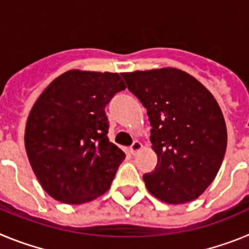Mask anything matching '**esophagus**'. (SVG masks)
Masks as SVG:
<instances>
[{
    "label": "esophagus",
    "mask_w": 249,
    "mask_h": 249,
    "mask_svg": "<svg viewBox=\"0 0 249 249\" xmlns=\"http://www.w3.org/2000/svg\"><path fill=\"white\" fill-rule=\"evenodd\" d=\"M142 143H141L140 141H135V142H133V143H132V146H131V148H129V151H131V153L132 155H136V153H137L138 151H140V149H142Z\"/></svg>",
    "instance_id": "obj_1"
}]
</instances>
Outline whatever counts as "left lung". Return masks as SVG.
Instances as JSON below:
<instances>
[{
    "mask_svg": "<svg viewBox=\"0 0 249 249\" xmlns=\"http://www.w3.org/2000/svg\"><path fill=\"white\" fill-rule=\"evenodd\" d=\"M147 108L151 143L158 160L143 176L160 201L182 204L198 198L218 173L227 148L223 113L213 94L178 68L122 73Z\"/></svg>",
    "mask_w": 249,
    "mask_h": 249,
    "instance_id": "obj_1",
    "label": "left lung"
}]
</instances>
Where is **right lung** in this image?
<instances>
[{
  "label": "right lung",
  "instance_id": "right-lung-1",
  "mask_svg": "<svg viewBox=\"0 0 249 249\" xmlns=\"http://www.w3.org/2000/svg\"><path fill=\"white\" fill-rule=\"evenodd\" d=\"M124 89L118 73L71 70L39 94L28 114L25 147L52 198L82 204L109 190L126 156L107 137L105 108Z\"/></svg>",
  "mask_w": 249,
  "mask_h": 249
}]
</instances>
